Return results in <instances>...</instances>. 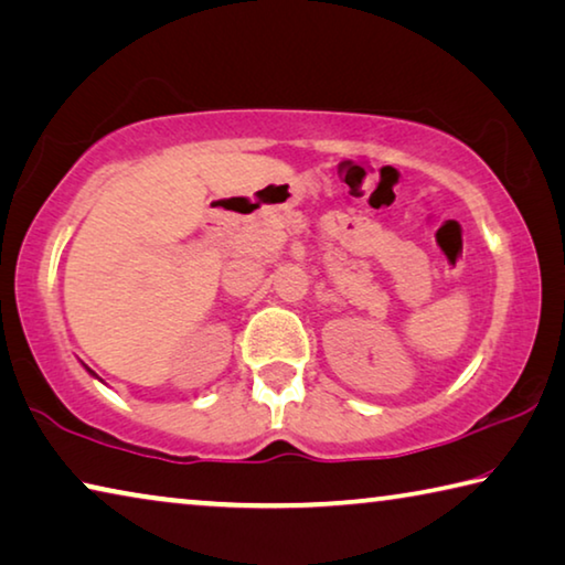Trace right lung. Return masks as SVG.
<instances>
[{
    "label": "right lung",
    "instance_id": "1",
    "mask_svg": "<svg viewBox=\"0 0 565 565\" xmlns=\"http://www.w3.org/2000/svg\"><path fill=\"white\" fill-rule=\"evenodd\" d=\"M89 374H92V376H97V374H94V371H89Z\"/></svg>",
    "mask_w": 565,
    "mask_h": 565
}]
</instances>
